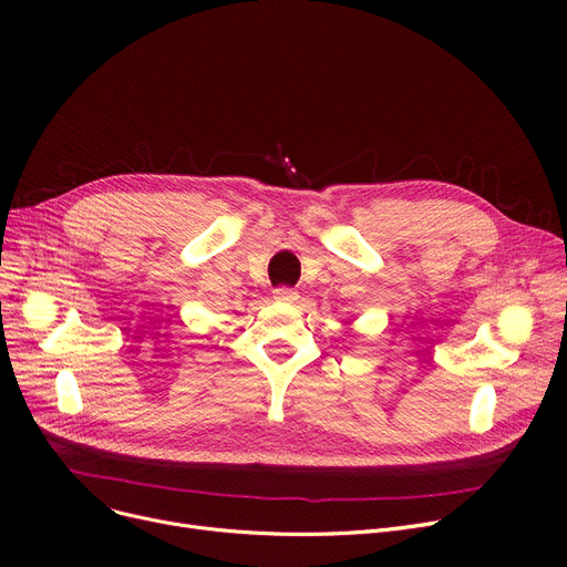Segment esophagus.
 Masks as SVG:
<instances>
[{
	"label": "esophagus",
	"mask_w": 567,
	"mask_h": 567,
	"mask_svg": "<svg viewBox=\"0 0 567 567\" xmlns=\"http://www.w3.org/2000/svg\"><path fill=\"white\" fill-rule=\"evenodd\" d=\"M274 299L278 303H293V301H299V291H293L289 287H278V289H274Z\"/></svg>",
	"instance_id": "esophagus-1"
}]
</instances>
